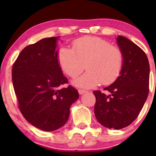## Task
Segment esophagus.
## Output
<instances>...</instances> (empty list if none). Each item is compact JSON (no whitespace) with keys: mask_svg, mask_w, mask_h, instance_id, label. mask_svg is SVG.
Returning <instances> with one entry per match:
<instances>
[{"mask_svg":"<svg viewBox=\"0 0 156 156\" xmlns=\"http://www.w3.org/2000/svg\"><path fill=\"white\" fill-rule=\"evenodd\" d=\"M86 92H87V91L84 90H81V89L78 90V93H79V94H81V95H82V94H85Z\"/></svg>","mask_w":156,"mask_h":156,"instance_id":"1","label":"esophagus"}]
</instances>
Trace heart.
Returning a JSON list of instances; mask_svg holds the SVG:
<instances>
[{"mask_svg": "<svg viewBox=\"0 0 156 156\" xmlns=\"http://www.w3.org/2000/svg\"><path fill=\"white\" fill-rule=\"evenodd\" d=\"M58 62L70 78L78 77L84 68L87 72L74 81L78 87L90 88L101 83L108 85L122 72L124 56L122 50L98 37H81L72 44V49L62 47L59 50Z\"/></svg>", "mask_w": 156, "mask_h": 156, "instance_id": "heart-1", "label": "heart"}]
</instances>
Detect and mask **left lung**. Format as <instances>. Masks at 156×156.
Instances as JSON below:
<instances>
[{"mask_svg":"<svg viewBox=\"0 0 156 156\" xmlns=\"http://www.w3.org/2000/svg\"><path fill=\"white\" fill-rule=\"evenodd\" d=\"M124 56L122 72L117 79L104 90L94 91V114L104 127L119 130L128 126L137 118L148 94L149 63L146 53L127 37L116 39Z\"/></svg>","mask_w":156,"mask_h":156,"instance_id":"left-lung-1","label":"left lung"}]
</instances>
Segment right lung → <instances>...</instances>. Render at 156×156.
<instances>
[{"label": "right lung", "mask_w": 156, "mask_h": 156, "mask_svg": "<svg viewBox=\"0 0 156 156\" xmlns=\"http://www.w3.org/2000/svg\"><path fill=\"white\" fill-rule=\"evenodd\" d=\"M59 37H47L26 47L12 69V79L19 107L33 126L53 131L68 121L70 107L79 97L69 86L58 62Z\"/></svg>", "instance_id": "add662e5"}]
</instances>
